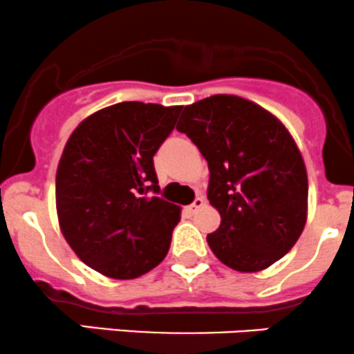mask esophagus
Listing matches in <instances>:
<instances>
[{
    "mask_svg": "<svg viewBox=\"0 0 354 354\" xmlns=\"http://www.w3.org/2000/svg\"><path fill=\"white\" fill-rule=\"evenodd\" d=\"M203 206H205V199L199 198V196H198V198H196L194 201H192V205L187 206V212L189 213H196L199 208H203Z\"/></svg>",
    "mask_w": 354,
    "mask_h": 354,
    "instance_id": "obj_1",
    "label": "esophagus"
}]
</instances>
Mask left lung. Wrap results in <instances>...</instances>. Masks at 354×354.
Returning a JSON list of instances; mask_svg holds the SVG:
<instances>
[{
	"mask_svg": "<svg viewBox=\"0 0 354 354\" xmlns=\"http://www.w3.org/2000/svg\"><path fill=\"white\" fill-rule=\"evenodd\" d=\"M177 131L209 169L208 199L222 222L206 241L237 272L281 260L306 223L308 177L288 129L251 101L215 94L184 108Z\"/></svg>",
	"mask_w": 354,
	"mask_h": 354,
	"instance_id": "obj_1",
	"label": "left lung"
}]
</instances>
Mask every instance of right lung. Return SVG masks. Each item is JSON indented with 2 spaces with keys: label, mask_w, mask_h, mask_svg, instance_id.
<instances>
[{
  "label": "right lung",
  "mask_w": 354,
  "mask_h": 354,
  "mask_svg": "<svg viewBox=\"0 0 354 354\" xmlns=\"http://www.w3.org/2000/svg\"><path fill=\"white\" fill-rule=\"evenodd\" d=\"M182 106L124 101L72 132L57 172L59 229L77 257L111 279H136L167 257L180 208L160 198L153 156Z\"/></svg>",
  "instance_id": "right-lung-1"
}]
</instances>
